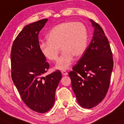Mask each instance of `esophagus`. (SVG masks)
<instances>
[{
	"mask_svg": "<svg viewBox=\"0 0 124 124\" xmlns=\"http://www.w3.org/2000/svg\"><path fill=\"white\" fill-rule=\"evenodd\" d=\"M62 73L63 75H68V73H67L66 70H63L62 71Z\"/></svg>",
	"mask_w": 124,
	"mask_h": 124,
	"instance_id": "1",
	"label": "esophagus"
}]
</instances>
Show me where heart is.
<instances>
[{
  "instance_id": "heart-1",
  "label": "heart",
  "mask_w": 124,
  "mask_h": 124,
  "mask_svg": "<svg viewBox=\"0 0 124 124\" xmlns=\"http://www.w3.org/2000/svg\"><path fill=\"white\" fill-rule=\"evenodd\" d=\"M47 42H42L39 48L43 57L51 62L58 60L60 48L62 50L56 69H67L73 56L80 58L86 51L88 42V30L81 22L62 23L56 25L46 35Z\"/></svg>"
}]
</instances>
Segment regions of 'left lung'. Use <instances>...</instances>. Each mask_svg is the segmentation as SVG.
Returning <instances> with one entry per match:
<instances>
[{
    "label": "left lung",
    "instance_id": "8db88e82",
    "mask_svg": "<svg viewBox=\"0 0 124 124\" xmlns=\"http://www.w3.org/2000/svg\"><path fill=\"white\" fill-rule=\"evenodd\" d=\"M94 35L86 51L69 73L80 106L91 109L104 99L109 88L113 59L109 40L99 24L91 20Z\"/></svg>",
    "mask_w": 124,
    "mask_h": 124
}]
</instances>
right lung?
<instances>
[{
  "label": "right lung",
  "mask_w": 124,
  "mask_h": 124,
  "mask_svg": "<svg viewBox=\"0 0 124 124\" xmlns=\"http://www.w3.org/2000/svg\"><path fill=\"white\" fill-rule=\"evenodd\" d=\"M48 19L25 25L15 38L11 53V77L24 103L40 113L49 110L62 73L57 70L43 77L49 64L39 48V31Z\"/></svg>",
  "instance_id": "right-lung-1"
}]
</instances>
